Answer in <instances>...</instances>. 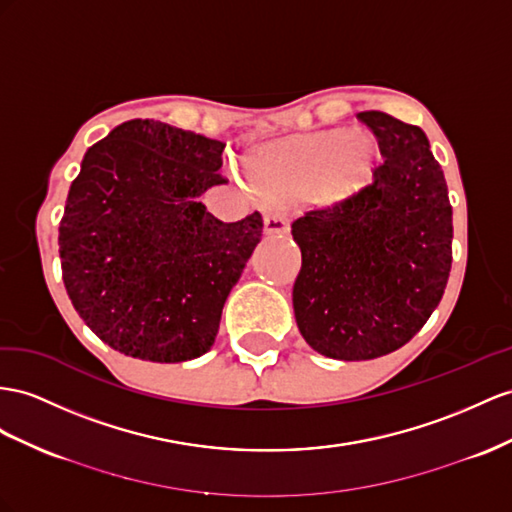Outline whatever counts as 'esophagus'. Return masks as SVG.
<instances>
[{"label":"esophagus","instance_id":"obj_1","mask_svg":"<svg viewBox=\"0 0 512 512\" xmlns=\"http://www.w3.org/2000/svg\"><path fill=\"white\" fill-rule=\"evenodd\" d=\"M264 229L270 235L272 233H287V231H290V222H287V218L281 216V214H268L264 218Z\"/></svg>","mask_w":512,"mask_h":512}]
</instances>
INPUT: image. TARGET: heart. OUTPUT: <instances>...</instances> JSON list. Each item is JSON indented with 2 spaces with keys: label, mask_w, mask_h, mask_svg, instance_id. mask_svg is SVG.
Instances as JSON below:
<instances>
[{
  "label": "heart",
  "mask_w": 512,
  "mask_h": 512,
  "mask_svg": "<svg viewBox=\"0 0 512 512\" xmlns=\"http://www.w3.org/2000/svg\"><path fill=\"white\" fill-rule=\"evenodd\" d=\"M378 160L381 149L370 131L333 129L268 144L248 155L246 175L253 188L274 203L305 199L329 207L368 186Z\"/></svg>",
  "instance_id": "heart-1"
}]
</instances>
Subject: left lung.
<instances>
[{
  "label": "left lung",
  "instance_id": "obj_1",
  "mask_svg": "<svg viewBox=\"0 0 512 512\" xmlns=\"http://www.w3.org/2000/svg\"><path fill=\"white\" fill-rule=\"evenodd\" d=\"M359 119L385 157L374 181L292 222L303 255L292 292L298 331L339 361L402 348L437 309L452 268L448 183L426 134L378 110Z\"/></svg>",
  "mask_w": 512,
  "mask_h": 512
}]
</instances>
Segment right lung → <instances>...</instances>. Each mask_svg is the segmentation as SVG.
I'll use <instances>...</instances> for the list:
<instances>
[{"label": "right lung", "instance_id": "obj_1", "mask_svg": "<svg viewBox=\"0 0 512 512\" xmlns=\"http://www.w3.org/2000/svg\"><path fill=\"white\" fill-rule=\"evenodd\" d=\"M225 144L134 119L93 144L60 220L62 281L103 344L181 363L212 348L222 307L261 240L253 212L222 222L199 201L227 183Z\"/></svg>", "mask_w": 512, "mask_h": 512}]
</instances>
